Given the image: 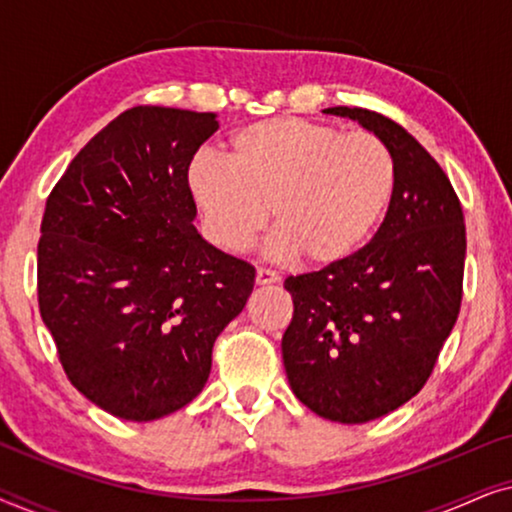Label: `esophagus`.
<instances>
[{"label":"esophagus","mask_w":512,"mask_h":512,"mask_svg":"<svg viewBox=\"0 0 512 512\" xmlns=\"http://www.w3.org/2000/svg\"><path fill=\"white\" fill-rule=\"evenodd\" d=\"M275 282H279L277 272L265 270V268H258V270H256V284H258V286H268V284H275Z\"/></svg>","instance_id":"obj_1"}]
</instances>
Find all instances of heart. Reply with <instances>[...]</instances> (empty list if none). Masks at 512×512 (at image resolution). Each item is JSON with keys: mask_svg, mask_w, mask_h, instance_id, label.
Here are the masks:
<instances>
[{"mask_svg": "<svg viewBox=\"0 0 512 512\" xmlns=\"http://www.w3.org/2000/svg\"><path fill=\"white\" fill-rule=\"evenodd\" d=\"M186 186L219 249H249L272 209V254L326 270L354 258L380 228L394 200L396 163L370 132L268 118L235 132L228 163L195 156Z\"/></svg>", "mask_w": 512, "mask_h": 512, "instance_id": "obj_1", "label": "heart"}]
</instances>
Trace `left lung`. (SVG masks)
<instances>
[{
    "label": "left lung",
    "instance_id": "8db88e82",
    "mask_svg": "<svg viewBox=\"0 0 512 512\" xmlns=\"http://www.w3.org/2000/svg\"><path fill=\"white\" fill-rule=\"evenodd\" d=\"M352 118L389 146L396 191L373 240L338 268L289 277L282 338L293 394L319 417L366 424L419 394L461 307L466 226L459 198L408 130L359 107Z\"/></svg>",
    "mask_w": 512,
    "mask_h": 512
}]
</instances>
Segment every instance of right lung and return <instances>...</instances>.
Returning <instances> with one entry per match:
<instances>
[{
    "instance_id": "add662e5",
    "label": "right lung",
    "mask_w": 512,
    "mask_h": 512,
    "mask_svg": "<svg viewBox=\"0 0 512 512\" xmlns=\"http://www.w3.org/2000/svg\"><path fill=\"white\" fill-rule=\"evenodd\" d=\"M216 114L132 107L102 128L46 200L39 312L69 382L128 422L177 412L205 387L219 333L256 270L202 240L186 167Z\"/></svg>"
}]
</instances>
